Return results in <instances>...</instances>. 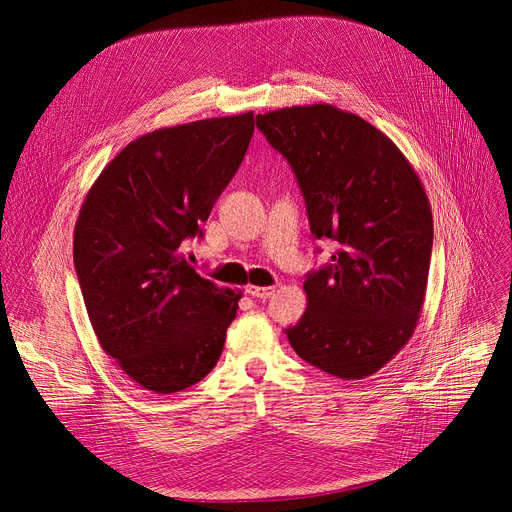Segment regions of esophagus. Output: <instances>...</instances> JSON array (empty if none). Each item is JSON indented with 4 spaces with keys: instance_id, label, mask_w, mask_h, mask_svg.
I'll list each match as a JSON object with an SVG mask.
<instances>
[{
    "instance_id": "1",
    "label": "esophagus",
    "mask_w": 512,
    "mask_h": 512,
    "mask_svg": "<svg viewBox=\"0 0 512 512\" xmlns=\"http://www.w3.org/2000/svg\"><path fill=\"white\" fill-rule=\"evenodd\" d=\"M247 294H251L253 299H270L274 294L272 286H247Z\"/></svg>"
}]
</instances>
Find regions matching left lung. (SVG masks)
I'll return each mask as SVG.
<instances>
[{"label":"left lung","mask_w":512,"mask_h":512,"mask_svg":"<svg viewBox=\"0 0 512 512\" xmlns=\"http://www.w3.org/2000/svg\"><path fill=\"white\" fill-rule=\"evenodd\" d=\"M263 137L290 164L311 234L332 238V261L307 274V311L290 346L342 380L382 369L415 332L434 222L419 176L363 118L328 103L259 114Z\"/></svg>","instance_id":"obj_1"}]
</instances>
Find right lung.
<instances>
[{
  "mask_svg": "<svg viewBox=\"0 0 512 512\" xmlns=\"http://www.w3.org/2000/svg\"><path fill=\"white\" fill-rule=\"evenodd\" d=\"M253 112L153 130L99 174L78 213L74 267L103 351L157 394L201 382L218 363L240 294L182 255L234 178Z\"/></svg>",
  "mask_w": 512,
  "mask_h": 512,
  "instance_id": "add662e5",
  "label": "right lung"
}]
</instances>
